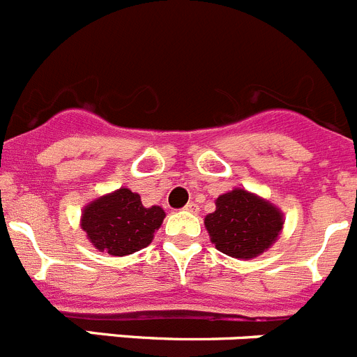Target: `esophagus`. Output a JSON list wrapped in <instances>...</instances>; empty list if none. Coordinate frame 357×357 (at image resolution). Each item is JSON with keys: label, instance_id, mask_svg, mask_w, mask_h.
<instances>
[{"label": "esophagus", "instance_id": "34e87169", "mask_svg": "<svg viewBox=\"0 0 357 357\" xmlns=\"http://www.w3.org/2000/svg\"><path fill=\"white\" fill-rule=\"evenodd\" d=\"M183 210L188 211V213H197L199 206H197V204H195V202H188V204H186V206L183 208Z\"/></svg>", "mask_w": 357, "mask_h": 357}]
</instances>
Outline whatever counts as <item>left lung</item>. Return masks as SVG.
<instances>
[{
  "instance_id": "left-lung-1",
  "label": "left lung",
  "mask_w": 357,
  "mask_h": 357,
  "mask_svg": "<svg viewBox=\"0 0 357 357\" xmlns=\"http://www.w3.org/2000/svg\"><path fill=\"white\" fill-rule=\"evenodd\" d=\"M215 206L204 226L215 247L231 258L250 259L265 252L284 224L279 208L242 188L218 195Z\"/></svg>"
}]
</instances>
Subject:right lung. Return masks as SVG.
I'll list each match as a JSON object with an SVG mask.
<instances>
[{
	"label": "right lung",
	"mask_w": 357,
	"mask_h": 357,
	"mask_svg": "<svg viewBox=\"0 0 357 357\" xmlns=\"http://www.w3.org/2000/svg\"><path fill=\"white\" fill-rule=\"evenodd\" d=\"M163 218L165 211L162 208H146L139 194L130 188H119L83 208L82 229L101 252L126 256L153 242Z\"/></svg>",
	"instance_id": "right-lung-1"
}]
</instances>
